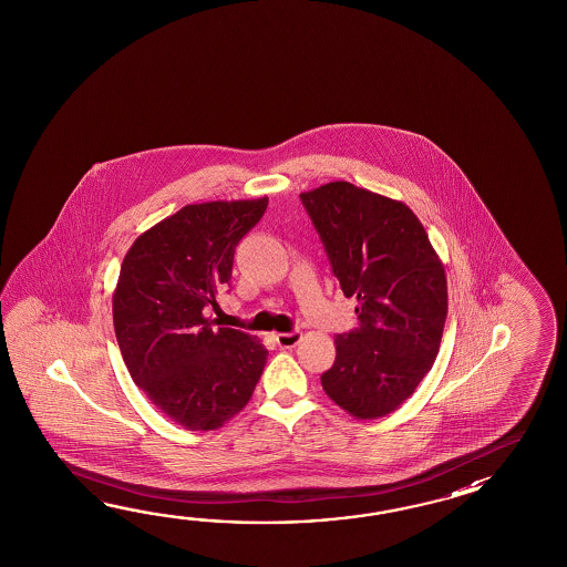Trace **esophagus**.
Returning <instances> with one entry per match:
<instances>
[{
    "instance_id": "34e87169",
    "label": "esophagus",
    "mask_w": 567,
    "mask_h": 567,
    "mask_svg": "<svg viewBox=\"0 0 567 567\" xmlns=\"http://www.w3.org/2000/svg\"><path fill=\"white\" fill-rule=\"evenodd\" d=\"M278 344L281 349H293L301 340L300 330H289V332H281L278 334Z\"/></svg>"
}]
</instances>
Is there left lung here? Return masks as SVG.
<instances>
[{
  "label": "left lung",
  "instance_id": "1",
  "mask_svg": "<svg viewBox=\"0 0 567 567\" xmlns=\"http://www.w3.org/2000/svg\"><path fill=\"white\" fill-rule=\"evenodd\" d=\"M359 326L337 334L322 389L354 417H381L430 373L447 313L446 274L408 206L350 182L300 194Z\"/></svg>",
  "mask_w": 567,
  "mask_h": 567
}]
</instances>
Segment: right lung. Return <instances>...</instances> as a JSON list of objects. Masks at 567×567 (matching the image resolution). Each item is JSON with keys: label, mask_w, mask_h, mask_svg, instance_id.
<instances>
[{"label": "right lung", "mask_w": 567, "mask_h": 567, "mask_svg": "<svg viewBox=\"0 0 567 567\" xmlns=\"http://www.w3.org/2000/svg\"><path fill=\"white\" fill-rule=\"evenodd\" d=\"M266 208L267 198L184 206L145 230L121 264L113 296L121 357L133 383L186 430L220 427L264 373L266 347L206 310H217L235 249Z\"/></svg>", "instance_id": "add662e5"}]
</instances>
